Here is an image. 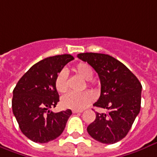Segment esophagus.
<instances>
[{
  "label": "esophagus",
  "mask_w": 157,
  "mask_h": 157,
  "mask_svg": "<svg viewBox=\"0 0 157 157\" xmlns=\"http://www.w3.org/2000/svg\"><path fill=\"white\" fill-rule=\"evenodd\" d=\"M72 112L74 113V114H76V113H82V110H73Z\"/></svg>",
  "instance_id": "34e87169"
}]
</instances>
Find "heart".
Masks as SVG:
<instances>
[{"mask_svg":"<svg viewBox=\"0 0 157 157\" xmlns=\"http://www.w3.org/2000/svg\"><path fill=\"white\" fill-rule=\"evenodd\" d=\"M73 71L79 77L86 80V85L91 86V78L93 76V69L86 62H80L73 68ZM56 89L60 94H64L68 91V75L65 70H61L56 75L55 80ZM85 87V86H84ZM94 101V95L90 92H83L81 93L70 92L61 98V105L63 107L81 110Z\"/></svg>","mask_w":157,"mask_h":157,"instance_id":"heart-1","label":"heart"}]
</instances>
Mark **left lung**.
<instances>
[{
	"label": "left lung",
	"mask_w": 157,
	"mask_h": 157,
	"mask_svg": "<svg viewBox=\"0 0 157 157\" xmlns=\"http://www.w3.org/2000/svg\"><path fill=\"white\" fill-rule=\"evenodd\" d=\"M78 57L87 62L100 78L101 96L93 105L108 111L96 112L87 133L101 143H117L127 135L140 111L141 82L123 63L109 55L86 52Z\"/></svg>",
	"instance_id": "1"
}]
</instances>
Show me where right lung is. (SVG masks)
<instances>
[{"label":"right lung","mask_w":157,"mask_h":157,"mask_svg":"<svg viewBox=\"0 0 157 157\" xmlns=\"http://www.w3.org/2000/svg\"><path fill=\"white\" fill-rule=\"evenodd\" d=\"M74 59L71 55L47 57L33 65L17 82L13 91L12 110L19 128L34 143H46L58 138L72 115L70 109L54 113L59 102L56 75Z\"/></svg>","instance_id":"right-lung-1"}]
</instances>
